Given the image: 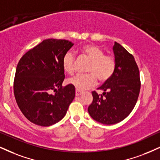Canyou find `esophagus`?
I'll list each match as a JSON object with an SVG mask.
<instances>
[{"mask_svg":"<svg viewBox=\"0 0 160 160\" xmlns=\"http://www.w3.org/2000/svg\"><path fill=\"white\" fill-rule=\"evenodd\" d=\"M82 91H79V90H76V96H81V95H82Z\"/></svg>","mask_w":160,"mask_h":160,"instance_id":"34e87169","label":"esophagus"}]
</instances>
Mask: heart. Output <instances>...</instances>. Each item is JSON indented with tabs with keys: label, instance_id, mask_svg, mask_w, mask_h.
<instances>
[{
	"label": "heart",
	"instance_id": "obj_1",
	"mask_svg": "<svg viewBox=\"0 0 160 160\" xmlns=\"http://www.w3.org/2000/svg\"><path fill=\"white\" fill-rule=\"evenodd\" d=\"M81 51L90 60L87 69L88 74L77 75L69 79V84L82 91L95 86L97 78L101 82H105L111 78L116 69L114 57L105 55L104 51L95 44L84 45ZM62 66L65 72L69 75L74 74L75 56L72 52L65 53L62 59Z\"/></svg>",
	"mask_w": 160,
	"mask_h": 160
}]
</instances>
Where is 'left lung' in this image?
Returning <instances> with one entry per match:
<instances>
[{"label": "left lung", "mask_w": 160, "mask_h": 160, "mask_svg": "<svg viewBox=\"0 0 160 160\" xmlns=\"http://www.w3.org/2000/svg\"><path fill=\"white\" fill-rule=\"evenodd\" d=\"M116 62L113 76L98 90L92 92V102L88 107L90 116L104 125H113L125 119L137 104L140 91L139 70L133 55L119 43L113 47Z\"/></svg>", "instance_id": "left-lung-1"}]
</instances>
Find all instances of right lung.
I'll return each mask as SVG.
<instances>
[{"mask_svg": "<svg viewBox=\"0 0 160 160\" xmlns=\"http://www.w3.org/2000/svg\"><path fill=\"white\" fill-rule=\"evenodd\" d=\"M72 45L64 39H46L18 62L13 86L15 100L25 117L35 125L47 127L57 123L74 99V87H62V59Z\"/></svg>", "mask_w": 160, "mask_h": 160, "instance_id": "add662e5", "label": "right lung"}]
</instances>
